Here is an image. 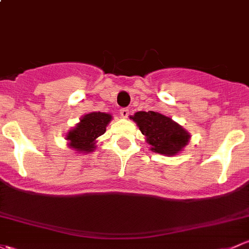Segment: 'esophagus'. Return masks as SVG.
Instances as JSON below:
<instances>
[{
    "instance_id": "esophagus-1",
    "label": "esophagus",
    "mask_w": 249,
    "mask_h": 249,
    "mask_svg": "<svg viewBox=\"0 0 249 249\" xmlns=\"http://www.w3.org/2000/svg\"><path fill=\"white\" fill-rule=\"evenodd\" d=\"M129 113H130V112H129V109H127V108L120 109V117L124 118V119H126V118L129 117Z\"/></svg>"
}]
</instances>
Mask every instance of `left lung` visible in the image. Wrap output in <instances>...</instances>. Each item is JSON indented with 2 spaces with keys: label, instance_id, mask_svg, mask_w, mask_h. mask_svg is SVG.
I'll return each instance as SVG.
<instances>
[{
  "label": "left lung",
  "instance_id": "left-lung-1",
  "mask_svg": "<svg viewBox=\"0 0 249 249\" xmlns=\"http://www.w3.org/2000/svg\"><path fill=\"white\" fill-rule=\"evenodd\" d=\"M144 135L150 150L164 156H175L184 150L191 135L172 118L154 111H140L130 116Z\"/></svg>",
  "mask_w": 249,
  "mask_h": 249
}]
</instances>
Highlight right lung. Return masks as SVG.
<instances>
[{
	"label": "right lung",
	"instance_id": "1",
	"mask_svg": "<svg viewBox=\"0 0 249 249\" xmlns=\"http://www.w3.org/2000/svg\"><path fill=\"white\" fill-rule=\"evenodd\" d=\"M111 120V114L105 112H90L85 114L65 135L68 146L76 153L90 154L96 149V140L106 132V126Z\"/></svg>",
	"mask_w": 249,
	"mask_h": 249
}]
</instances>
